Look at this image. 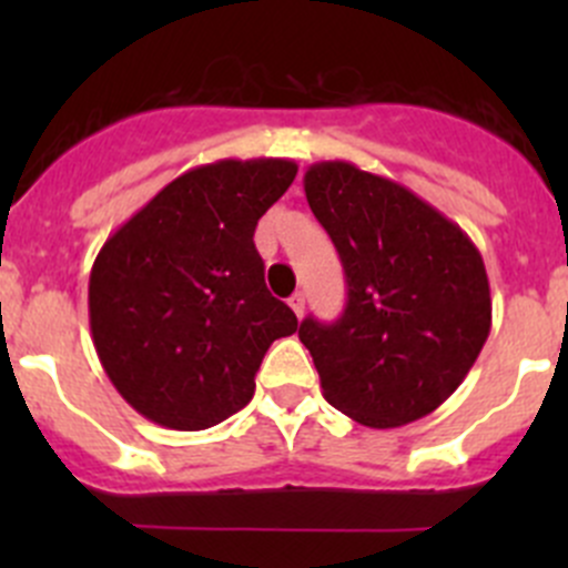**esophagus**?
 Masks as SVG:
<instances>
[{
  "label": "esophagus",
  "mask_w": 568,
  "mask_h": 568,
  "mask_svg": "<svg viewBox=\"0 0 568 568\" xmlns=\"http://www.w3.org/2000/svg\"><path fill=\"white\" fill-rule=\"evenodd\" d=\"M288 305H291V311L296 313V316H305V294H302V291H296L294 296H291L288 300Z\"/></svg>",
  "instance_id": "esophagus-1"
}]
</instances>
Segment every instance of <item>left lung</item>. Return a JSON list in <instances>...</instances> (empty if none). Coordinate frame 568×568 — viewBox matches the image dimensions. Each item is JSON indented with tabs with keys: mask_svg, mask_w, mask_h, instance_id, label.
<instances>
[{
	"mask_svg": "<svg viewBox=\"0 0 568 568\" xmlns=\"http://www.w3.org/2000/svg\"><path fill=\"white\" fill-rule=\"evenodd\" d=\"M302 183L348 285L335 324H300L324 398L368 428L432 415L491 329L478 247L415 192L352 162L311 164Z\"/></svg>",
	"mask_w": 568,
	"mask_h": 568,
	"instance_id": "left-lung-1",
	"label": "left lung"
}]
</instances>
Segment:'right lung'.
Instances as JSON below:
<instances>
[{
	"mask_svg": "<svg viewBox=\"0 0 568 568\" xmlns=\"http://www.w3.org/2000/svg\"><path fill=\"white\" fill-rule=\"evenodd\" d=\"M296 178L291 159H220L170 181L90 268V332L142 417L203 432L250 404L263 354L300 321L263 280L255 225Z\"/></svg>",
	"mask_w": 568,
	"mask_h": 568,
	"instance_id": "obj_1",
	"label": "right lung"
}]
</instances>
